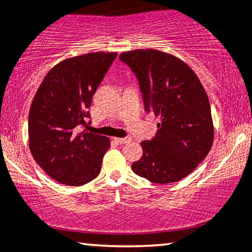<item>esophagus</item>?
I'll use <instances>...</instances> for the list:
<instances>
[{
    "instance_id": "1",
    "label": "esophagus",
    "mask_w": 252,
    "mask_h": 252,
    "mask_svg": "<svg viewBox=\"0 0 252 252\" xmlns=\"http://www.w3.org/2000/svg\"><path fill=\"white\" fill-rule=\"evenodd\" d=\"M115 141L119 143V144H126V143L131 141V138H130V137H123V138H115Z\"/></svg>"
}]
</instances>
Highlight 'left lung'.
Returning <instances> with one entry per match:
<instances>
[{
	"label": "left lung",
	"instance_id": "obj_1",
	"mask_svg": "<svg viewBox=\"0 0 252 252\" xmlns=\"http://www.w3.org/2000/svg\"><path fill=\"white\" fill-rule=\"evenodd\" d=\"M120 60L138 81L144 110L160 119L154 138L141 143L143 156L132 171L155 184L181 180L206 158L214 139L201 82L184 62L157 50L124 52Z\"/></svg>",
	"mask_w": 252,
	"mask_h": 252
}]
</instances>
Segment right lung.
Segmentation results:
<instances>
[{
  "mask_svg": "<svg viewBox=\"0 0 252 252\" xmlns=\"http://www.w3.org/2000/svg\"><path fill=\"white\" fill-rule=\"evenodd\" d=\"M117 53H87L47 73L29 113V145L37 164L58 183L81 186L95 179L110 143L76 128L92 123L88 108Z\"/></svg>",
  "mask_w": 252,
  "mask_h": 252,
  "instance_id": "add662e5",
  "label": "right lung"
}]
</instances>
